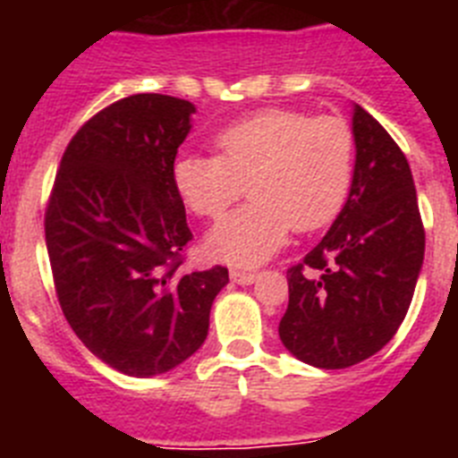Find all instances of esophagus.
Wrapping results in <instances>:
<instances>
[{"label": "esophagus", "instance_id": "obj_1", "mask_svg": "<svg viewBox=\"0 0 458 458\" xmlns=\"http://www.w3.org/2000/svg\"><path fill=\"white\" fill-rule=\"evenodd\" d=\"M257 277H259V270H241V268L232 270V279L233 282H238V284H252Z\"/></svg>", "mask_w": 458, "mask_h": 458}]
</instances>
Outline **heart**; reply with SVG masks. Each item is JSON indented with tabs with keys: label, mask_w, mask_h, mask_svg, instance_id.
Instances as JSON below:
<instances>
[{
	"label": "heart",
	"mask_w": 458,
	"mask_h": 458,
	"mask_svg": "<svg viewBox=\"0 0 458 458\" xmlns=\"http://www.w3.org/2000/svg\"><path fill=\"white\" fill-rule=\"evenodd\" d=\"M217 156L174 160V188L194 216L217 220L250 185L252 201L208 233L213 257L254 266L284 245L291 226L317 232L339 216L351 192L355 135L342 116L264 109L226 125Z\"/></svg>",
	"instance_id": "heart-1"
}]
</instances>
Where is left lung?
<instances>
[{
  "label": "left lung",
  "instance_id": "left-lung-1",
  "mask_svg": "<svg viewBox=\"0 0 458 458\" xmlns=\"http://www.w3.org/2000/svg\"><path fill=\"white\" fill-rule=\"evenodd\" d=\"M351 194L330 232L286 270L279 339L307 365L346 369L378 353L411 307L424 225L411 165L390 132L355 107Z\"/></svg>",
  "mask_w": 458,
  "mask_h": 458
}]
</instances>
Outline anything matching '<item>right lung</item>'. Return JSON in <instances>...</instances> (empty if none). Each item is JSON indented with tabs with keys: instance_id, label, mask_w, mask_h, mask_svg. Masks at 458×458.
<instances>
[{
	"instance_id": "1",
	"label": "right lung",
	"mask_w": 458,
	"mask_h": 458,
	"mask_svg": "<svg viewBox=\"0 0 458 458\" xmlns=\"http://www.w3.org/2000/svg\"><path fill=\"white\" fill-rule=\"evenodd\" d=\"M194 105L135 93L107 105L64 151L47 197L46 242L64 317L112 369L157 376L208 335L225 266L185 273L192 241L172 167Z\"/></svg>"
}]
</instances>
